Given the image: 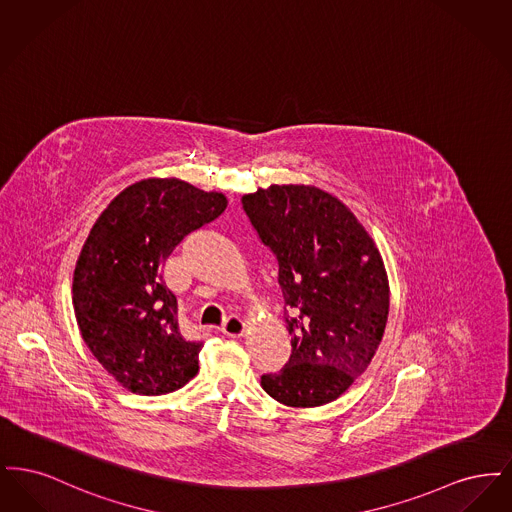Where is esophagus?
<instances>
[{
	"mask_svg": "<svg viewBox=\"0 0 512 512\" xmlns=\"http://www.w3.org/2000/svg\"><path fill=\"white\" fill-rule=\"evenodd\" d=\"M220 332L228 338H242L245 334V322L242 318L232 315L222 322Z\"/></svg>",
	"mask_w": 512,
	"mask_h": 512,
	"instance_id": "esophagus-1",
	"label": "esophagus"
}]
</instances>
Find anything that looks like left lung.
Wrapping results in <instances>:
<instances>
[{
	"label": "left lung",
	"mask_w": 512,
	"mask_h": 512,
	"mask_svg": "<svg viewBox=\"0 0 512 512\" xmlns=\"http://www.w3.org/2000/svg\"><path fill=\"white\" fill-rule=\"evenodd\" d=\"M244 211L278 261L288 365L261 376L288 407L332 403L365 372L384 338L390 284L365 226L317 186L272 184L242 197Z\"/></svg>",
	"instance_id": "1"
}]
</instances>
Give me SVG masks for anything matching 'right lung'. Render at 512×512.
Instances as JSON below:
<instances>
[{
  "label": "right lung",
  "mask_w": 512,
  "mask_h": 512,
  "mask_svg": "<svg viewBox=\"0 0 512 512\" xmlns=\"http://www.w3.org/2000/svg\"><path fill=\"white\" fill-rule=\"evenodd\" d=\"M226 205L220 192L146 178L124 188L92 226L74 267V317L92 355L124 390L165 395L197 374L203 343L182 338L161 267Z\"/></svg>",
  "instance_id": "add662e5"
}]
</instances>
